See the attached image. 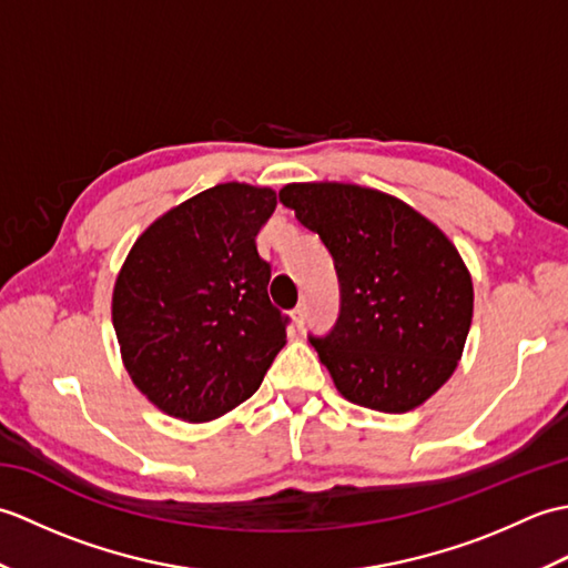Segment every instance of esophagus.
<instances>
[{
	"mask_svg": "<svg viewBox=\"0 0 568 568\" xmlns=\"http://www.w3.org/2000/svg\"><path fill=\"white\" fill-rule=\"evenodd\" d=\"M305 317H307V307H305V305H300V307H295V310H293V322H295V327H297V329H303Z\"/></svg>",
	"mask_w": 568,
	"mask_h": 568,
	"instance_id": "esophagus-1",
	"label": "esophagus"
}]
</instances>
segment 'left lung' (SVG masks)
Returning a JSON list of instances; mask_svg holds the SVG:
<instances>
[{
    "label": "left lung",
    "mask_w": 568,
    "mask_h": 568,
    "mask_svg": "<svg viewBox=\"0 0 568 568\" xmlns=\"http://www.w3.org/2000/svg\"><path fill=\"white\" fill-rule=\"evenodd\" d=\"M277 197L329 248L342 287L315 339L348 403L400 415L452 378L474 317V283L442 229L407 202L354 183H291Z\"/></svg>",
    "instance_id": "left-lung-1"
}]
</instances>
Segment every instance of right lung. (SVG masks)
Masks as SVG:
<instances>
[{"mask_svg": "<svg viewBox=\"0 0 568 568\" xmlns=\"http://www.w3.org/2000/svg\"><path fill=\"white\" fill-rule=\"evenodd\" d=\"M275 190L222 183L161 214L116 275L112 322L124 368L165 415L210 422L258 390L285 346L256 236Z\"/></svg>", "mask_w": 568, "mask_h": 568, "instance_id": "right-lung-1", "label": "right lung"}]
</instances>
